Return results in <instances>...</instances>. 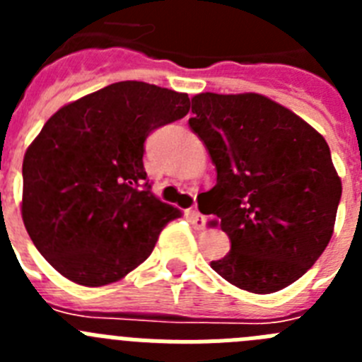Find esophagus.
Here are the masks:
<instances>
[{"mask_svg": "<svg viewBox=\"0 0 362 362\" xmlns=\"http://www.w3.org/2000/svg\"><path fill=\"white\" fill-rule=\"evenodd\" d=\"M187 217L196 230H203L204 226H206V219H204L203 214H199L197 210H188Z\"/></svg>", "mask_w": 362, "mask_h": 362, "instance_id": "esophagus-1", "label": "esophagus"}]
</instances>
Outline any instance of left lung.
Returning a JSON list of instances; mask_svg holds the SVG:
<instances>
[{"mask_svg": "<svg viewBox=\"0 0 362 362\" xmlns=\"http://www.w3.org/2000/svg\"><path fill=\"white\" fill-rule=\"evenodd\" d=\"M192 114L188 124L217 170L199 210L214 214L232 243L210 267L252 293L286 288L334 233L343 187L328 143L292 110L252 92L197 94Z\"/></svg>", "mask_w": 362, "mask_h": 362, "instance_id": "8db88e82", "label": "left lung"}]
</instances>
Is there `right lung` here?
<instances>
[{"instance_id": "1", "label": "right lung", "mask_w": 362, "mask_h": 362, "mask_svg": "<svg viewBox=\"0 0 362 362\" xmlns=\"http://www.w3.org/2000/svg\"><path fill=\"white\" fill-rule=\"evenodd\" d=\"M187 94L119 81L65 105L23 159L25 228L63 277L83 286L123 279L152 254L181 210L150 192L143 166L152 130L185 117Z\"/></svg>"}]
</instances>
